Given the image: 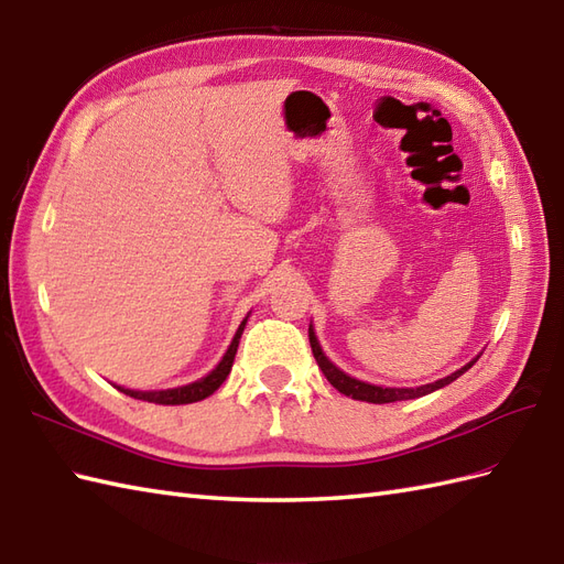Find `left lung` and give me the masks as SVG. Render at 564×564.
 Returning <instances> with one entry per match:
<instances>
[{"instance_id": "obj_1", "label": "left lung", "mask_w": 564, "mask_h": 564, "mask_svg": "<svg viewBox=\"0 0 564 564\" xmlns=\"http://www.w3.org/2000/svg\"><path fill=\"white\" fill-rule=\"evenodd\" d=\"M308 343H311V349H314V357L318 361L321 371L325 373V379H328L337 388V391L349 395V398H355V400H367V403H377V405H381V403H395V400H412V398L427 395V393L436 391V388H444V386H448L452 381H456L460 373H466L475 365V361H478V357H475L473 361H468L466 367H460L458 371H454L452 377L440 379V381L427 383V386H417V388H383V386H373V383H367V381L352 379L343 369H337L333 361L323 355V349H321V345L316 340L314 325H308Z\"/></svg>"}]
</instances>
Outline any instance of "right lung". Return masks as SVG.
Segmentation results:
<instances>
[{
  "instance_id": "add662e5",
  "label": "right lung",
  "mask_w": 564,
  "mask_h": 564,
  "mask_svg": "<svg viewBox=\"0 0 564 564\" xmlns=\"http://www.w3.org/2000/svg\"><path fill=\"white\" fill-rule=\"evenodd\" d=\"M246 321H248V316L241 321L239 330H236L234 340H231L227 352H224L219 365L212 369L207 377L199 379V381H193V383H187V386H178V388H166V391H130V388H120V391L124 395H130V398L147 400V403H156V405H185V403H197V400L212 395L229 377L231 365H234V357H236V349H239L241 333L246 328Z\"/></svg>"
}]
</instances>
